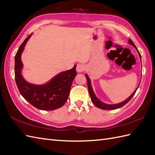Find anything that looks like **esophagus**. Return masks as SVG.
Instances as JSON below:
<instances>
[{"label":"esophagus","instance_id":"34e87169","mask_svg":"<svg viewBox=\"0 0 155 155\" xmlns=\"http://www.w3.org/2000/svg\"><path fill=\"white\" fill-rule=\"evenodd\" d=\"M76 69L78 73H82L84 71V65L82 64H78Z\"/></svg>","mask_w":155,"mask_h":155}]
</instances>
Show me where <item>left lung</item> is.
Masks as SVG:
<instances>
[{
    "label": "left lung",
    "instance_id": "obj_1",
    "mask_svg": "<svg viewBox=\"0 0 155 155\" xmlns=\"http://www.w3.org/2000/svg\"><path fill=\"white\" fill-rule=\"evenodd\" d=\"M129 44H131V45H133L134 47V48L137 49V51L138 53H139V57L140 59H141V54L139 53V51L137 50V49L136 46L135 45L134 43L133 42L131 41V39H129ZM85 77L86 78V81H87V84H88V92H89V94L90 96H91V101L92 102H93V104H94V105L97 107H98V108L100 109H102V110H115V109H117V108H120V107L124 106L125 104H126L129 100H130L132 97L134 96V94H135V92L137 91V90L138 87L136 88L135 91L134 92V93L129 97V98H127L126 100H124V102H122L121 103H119V104H106V103H104L100 101V100L97 98L96 96L95 95L94 91H93V89H92V85H91V79H90V78L88 77V76L87 74H85ZM140 84V83H139Z\"/></svg>",
    "mask_w": 155,
    "mask_h": 155
}]
</instances>
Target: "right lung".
<instances>
[{
	"label": "right lung",
	"mask_w": 155,
	"mask_h": 155,
	"mask_svg": "<svg viewBox=\"0 0 155 155\" xmlns=\"http://www.w3.org/2000/svg\"><path fill=\"white\" fill-rule=\"evenodd\" d=\"M31 35L28 36L21 44L15 55L14 73L18 88L24 99L39 110H54L59 108L69 97L72 83L77 74V65L57 74L44 84H34L27 82L21 75L23 63L21 55Z\"/></svg>",
	"instance_id": "obj_1"
}]
</instances>
